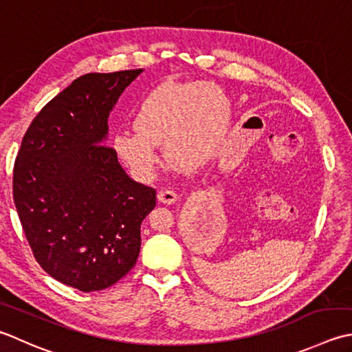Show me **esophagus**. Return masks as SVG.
Returning a JSON list of instances; mask_svg holds the SVG:
<instances>
[{
  "instance_id": "34e87169",
  "label": "esophagus",
  "mask_w": 352,
  "mask_h": 352,
  "mask_svg": "<svg viewBox=\"0 0 352 352\" xmlns=\"http://www.w3.org/2000/svg\"><path fill=\"white\" fill-rule=\"evenodd\" d=\"M158 201L163 203V204H174L177 201V194L174 190H169V189H162L160 192H158Z\"/></svg>"
}]
</instances>
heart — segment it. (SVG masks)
<instances>
[{
    "mask_svg": "<svg viewBox=\"0 0 352 352\" xmlns=\"http://www.w3.org/2000/svg\"><path fill=\"white\" fill-rule=\"evenodd\" d=\"M133 126L114 135L113 148L137 175H154L163 143L172 162L198 169L219 155L232 126V103L210 82H163L139 102Z\"/></svg>",
    "mask_w": 352,
    "mask_h": 352,
    "instance_id": "b5f03b06",
    "label": "heart"
}]
</instances>
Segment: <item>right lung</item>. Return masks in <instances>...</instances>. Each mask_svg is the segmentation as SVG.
Instances as JSON below:
<instances>
[{
  "label": "right lung",
  "instance_id": "1",
  "mask_svg": "<svg viewBox=\"0 0 352 352\" xmlns=\"http://www.w3.org/2000/svg\"><path fill=\"white\" fill-rule=\"evenodd\" d=\"M142 72L73 80L34 117L13 168V199L34 258L85 293L135 265L142 221L155 208V189L131 180L105 146L109 113Z\"/></svg>",
  "mask_w": 352,
  "mask_h": 352
}]
</instances>
